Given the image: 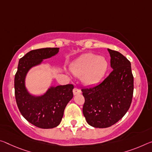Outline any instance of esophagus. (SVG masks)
I'll use <instances>...</instances> for the list:
<instances>
[{"label":"esophagus","mask_w":152,"mask_h":152,"mask_svg":"<svg viewBox=\"0 0 152 152\" xmlns=\"http://www.w3.org/2000/svg\"><path fill=\"white\" fill-rule=\"evenodd\" d=\"M73 93H74V95H78V94L81 93V91L80 90V89H78V88H74L73 89Z\"/></svg>","instance_id":"obj_1"}]
</instances>
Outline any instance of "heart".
<instances>
[{
  "label": "heart",
  "instance_id": "1",
  "mask_svg": "<svg viewBox=\"0 0 152 152\" xmlns=\"http://www.w3.org/2000/svg\"><path fill=\"white\" fill-rule=\"evenodd\" d=\"M108 64L105 57L93 53H85L77 59L69 69L76 76H82L86 85L92 86L99 83L106 73Z\"/></svg>",
  "mask_w": 152,
  "mask_h": 152
}]
</instances>
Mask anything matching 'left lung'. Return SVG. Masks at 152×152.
Segmentation results:
<instances>
[{"mask_svg":"<svg viewBox=\"0 0 152 152\" xmlns=\"http://www.w3.org/2000/svg\"><path fill=\"white\" fill-rule=\"evenodd\" d=\"M107 50L112 72L99 85L82 89L83 114L95 128H107L118 122L129 110L133 95L131 62L116 50Z\"/></svg>","mask_w":152,"mask_h":152,"instance_id":"left-lung-1","label":"left lung"}]
</instances>
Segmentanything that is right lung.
<instances>
[{
	"instance_id": "1",
	"label": "right lung",
	"mask_w": 152,
	"mask_h": 152,
	"mask_svg": "<svg viewBox=\"0 0 152 152\" xmlns=\"http://www.w3.org/2000/svg\"><path fill=\"white\" fill-rule=\"evenodd\" d=\"M59 48H43L30 50L20 59L14 80L16 103L21 115L30 123L40 129H53L60 124L64 110L73 97V85L50 86L44 95H31L25 80L32 67L43 59L58 53Z\"/></svg>"
}]
</instances>
